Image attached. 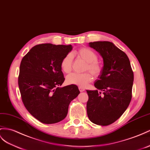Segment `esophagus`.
<instances>
[{
    "label": "esophagus",
    "instance_id": "34e87169",
    "mask_svg": "<svg viewBox=\"0 0 150 150\" xmlns=\"http://www.w3.org/2000/svg\"><path fill=\"white\" fill-rule=\"evenodd\" d=\"M79 91H80V92H83L84 91H85V89H83V87H79Z\"/></svg>",
    "mask_w": 150,
    "mask_h": 150
}]
</instances>
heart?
I'll return each mask as SVG.
<instances>
[{"label":"heart","instance_id":"b5f03b06","mask_svg":"<svg viewBox=\"0 0 150 150\" xmlns=\"http://www.w3.org/2000/svg\"><path fill=\"white\" fill-rule=\"evenodd\" d=\"M76 55L79 58L83 59L86 64L84 67V71H89L83 74H72L67 77V82L68 84L75 85L80 87H86L93 80V76L95 78H98L103 73V66L98 60V55L93 50L83 47L80 49L76 52ZM73 57L70 54L65 56L61 61V68L66 74H70L72 70Z\"/></svg>","mask_w":150,"mask_h":150}]
</instances>
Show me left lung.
Returning a JSON list of instances; mask_svg holds the SVG:
<instances>
[{
  "label": "left lung",
  "instance_id": "8db88e82",
  "mask_svg": "<svg viewBox=\"0 0 150 150\" xmlns=\"http://www.w3.org/2000/svg\"><path fill=\"white\" fill-rule=\"evenodd\" d=\"M103 59L102 74L94 86L97 90L87 93V113L95 124L106 126L113 124L125 112L132 98L134 74L128 56L112 42H90Z\"/></svg>",
  "mask_w": 150,
  "mask_h": 150
}]
</instances>
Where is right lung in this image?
<instances>
[{
  "label": "right lung",
  "mask_w": 150,
  "mask_h": 150,
  "mask_svg": "<svg viewBox=\"0 0 150 150\" xmlns=\"http://www.w3.org/2000/svg\"><path fill=\"white\" fill-rule=\"evenodd\" d=\"M71 49V45L38 44L21 61L18 86L22 101L43 124L63 120L70 102L80 93L75 85L60 87L64 81L61 61Z\"/></svg>",
  "instance_id": "add662e5"
}]
</instances>
